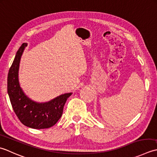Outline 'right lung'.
<instances>
[{"label": "right lung", "mask_w": 157, "mask_h": 157, "mask_svg": "<svg viewBox=\"0 0 157 157\" xmlns=\"http://www.w3.org/2000/svg\"><path fill=\"white\" fill-rule=\"evenodd\" d=\"M28 44L18 49L8 73L7 92L15 114L24 125L33 129L53 126L62 117L63 106L72 93L62 94L46 102H37L28 97L19 82V68L22 54Z\"/></svg>", "instance_id": "obj_1"}]
</instances>
